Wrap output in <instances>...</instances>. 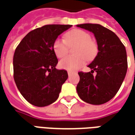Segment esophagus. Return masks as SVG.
<instances>
[{
	"label": "esophagus",
	"instance_id": "esophagus-1",
	"mask_svg": "<svg viewBox=\"0 0 135 135\" xmlns=\"http://www.w3.org/2000/svg\"><path fill=\"white\" fill-rule=\"evenodd\" d=\"M71 74H72L71 71H68V75H69V76H70L71 75Z\"/></svg>",
	"mask_w": 135,
	"mask_h": 135
}]
</instances>
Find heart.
<instances>
[{"label": "heart", "instance_id": "heart-1", "mask_svg": "<svg viewBox=\"0 0 135 135\" xmlns=\"http://www.w3.org/2000/svg\"><path fill=\"white\" fill-rule=\"evenodd\" d=\"M77 45L74 50L76 56H67L59 62V66L68 71H75L82 67L88 61L93 60L98 52V45L91 40L90 34L82 30L75 29L66 34L65 40L57 38L53 42V50L56 57L63 58L68 53L69 46Z\"/></svg>", "mask_w": 135, "mask_h": 135}]
</instances>
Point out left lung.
Segmentation results:
<instances>
[{
	"mask_svg": "<svg viewBox=\"0 0 135 135\" xmlns=\"http://www.w3.org/2000/svg\"><path fill=\"white\" fill-rule=\"evenodd\" d=\"M76 27L93 32L98 47L96 57L88 66L91 71L78 73L77 94L88 103L103 104L115 96L124 79L127 71L126 48L116 34L102 25L82 24Z\"/></svg>",
	"mask_w": 135,
	"mask_h": 135,
	"instance_id": "8db88e82",
	"label": "left lung"
}]
</instances>
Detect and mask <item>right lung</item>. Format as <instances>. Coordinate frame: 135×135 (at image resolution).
Wrapping results in <instances>:
<instances>
[{
    "label": "right lung",
    "instance_id": "1",
    "mask_svg": "<svg viewBox=\"0 0 135 135\" xmlns=\"http://www.w3.org/2000/svg\"><path fill=\"white\" fill-rule=\"evenodd\" d=\"M72 25H48L31 31L22 39L13 55V78L30 103L44 107L58 99L68 78L66 70L56 69L58 59L53 42Z\"/></svg>",
    "mask_w": 135,
    "mask_h": 135
}]
</instances>
